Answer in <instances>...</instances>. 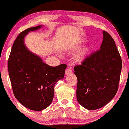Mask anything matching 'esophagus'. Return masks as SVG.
<instances>
[{
  "instance_id": "obj_1",
  "label": "esophagus",
  "mask_w": 129,
  "mask_h": 129,
  "mask_svg": "<svg viewBox=\"0 0 129 129\" xmlns=\"http://www.w3.org/2000/svg\"><path fill=\"white\" fill-rule=\"evenodd\" d=\"M72 71L71 70V68H68L67 69L66 71H65V75H70L71 74H72Z\"/></svg>"
}]
</instances>
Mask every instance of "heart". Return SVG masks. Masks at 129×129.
<instances>
[{
    "instance_id": "b5f03b06",
    "label": "heart",
    "mask_w": 129,
    "mask_h": 129,
    "mask_svg": "<svg viewBox=\"0 0 129 129\" xmlns=\"http://www.w3.org/2000/svg\"><path fill=\"white\" fill-rule=\"evenodd\" d=\"M84 42H85V40L82 39L78 44H77L75 47H79L80 46L82 45V43H83ZM93 45H90L88 46L87 47L84 48L83 50L80 51V53L77 54L74 57L75 62L78 64H82V63H83L84 62V61H86V59H87L88 58V57H89L90 53H91V51L92 50V49H93Z\"/></svg>"
}]
</instances>
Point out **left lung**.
Listing matches in <instances>:
<instances>
[{
  "instance_id": "8db88e82",
  "label": "left lung",
  "mask_w": 129,
  "mask_h": 129,
  "mask_svg": "<svg viewBox=\"0 0 129 129\" xmlns=\"http://www.w3.org/2000/svg\"><path fill=\"white\" fill-rule=\"evenodd\" d=\"M103 34L100 49L74 68L78 79L77 100L89 110L105 106L118 90L122 59L113 38L104 30Z\"/></svg>"
}]
</instances>
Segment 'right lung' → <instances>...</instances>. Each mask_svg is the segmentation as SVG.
I'll return each mask as SVG.
<instances>
[{"label": "right lung", "mask_w": 129, "mask_h": 129, "mask_svg": "<svg viewBox=\"0 0 129 129\" xmlns=\"http://www.w3.org/2000/svg\"><path fill=\"white\" fill-rule=\"evenodd\" d=\"M42 25L28 28L18 35L8 61L10 79L15 97L25 107L40 111L50 105L55 84L64 78L67 65L50 67L26 47L24 38L29 32Z\"/></svg>", "instance_id": "1"}]
</instances>
